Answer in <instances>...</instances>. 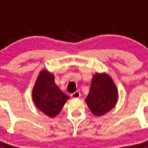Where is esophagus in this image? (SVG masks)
I'll use <instances>...</instances> for the list:
<instances>
[{"mask_svg":"<svg viewBox=\"0 0 148 148\" xmlns=\"http://www.w3.org/2000/svg\"><path fill=\"white\" fill-rule=\"evenodd\" d=\"M81 96V93L78 91H76V92H73V94H71V97L73 99H78Z\"/></svg>","mask_w":148,"mask_h":148,"instance_id":"obj_1","label":"esophagus"}]
</instances>
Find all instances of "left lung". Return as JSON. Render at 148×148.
Wrapping results in <instances>:
<instances>
[{"mask_svg": "<svg viewBox=\"0 0 148 148\" xmlns=\"http://www.w3.org/2000/svg\"><path fill=\"white\" fill-rule=\"evenodd\" d=\"M118 101V90L109 75L96 73L93 75L90 90L85 101L90 111L96 116L106 114Z\"/></svg>", "mask_w": 148, "mask_h": 148, "instance_id": "left-lung-1", "label": "left lung"}]
</instances>
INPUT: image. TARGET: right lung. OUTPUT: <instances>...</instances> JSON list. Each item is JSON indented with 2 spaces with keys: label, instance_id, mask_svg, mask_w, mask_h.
I'll return each instance as SVG.
<instances>
[{
  "label": "right lung",
  "instance_id": "obj_1",
  "mask_svg": "<svg viewBox=\"0 0 148 148\" xmlns=\"http://www.w3.org/2000/svg\"><path fill=\"white\" fill-rule=\"evenodd\" d=\"M32 95L38 109L50 118L57 116L70 99L56 84L54 75L47 70L39 73Z\"/></svg>",
  "mask_w": 148,
  "mask_h": 148
}]
</instances>
